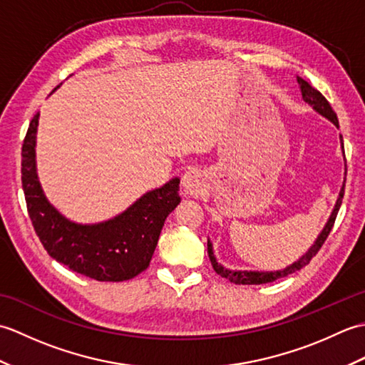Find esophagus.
<instances>
[{
  "label": "esophagus",
  "mask_w": 365,
  "mask_h": 365,
  "mask_svg": "<svg viewBox=\"0 0 365 365\" xmlns=\"http://www.w3.org/2000/svg\"><path fill=\"white\" fill-rule=\"evenodd\" d=\"M182 188L188 196H200L205 190V175L199 169L190 168L182 177Z\"/></svg>",
  "instance_id": "1"
}]
</instances>
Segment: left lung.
<instances>
[{
    "label": "left lung",
    "instance_id": "left-lung-1",
    "mask_svg": "<svg viewBox=\"0 0 365 365\" xmlns=\"http://www.w3.org/2000/svg\"><path fill=\"white\" fill-rule=\"evenodd\" d=\"M298 80V84H299V89H301V96H302V100H304L306 103L311 105L314 110L322 114L323 118H327L328 120H331L334 125L339 128V119H337V114L334 113V110H332L329 102L327 98H324L319 91H317L315 88H312L311 84H309L307 81H304L301 78V76H297ZM340 144H342V152H344V158H345V150H344V139H342V135H340ZM346 163V161H345ZM346 170V168H345ZM346 174V173H345ZM344 192H345V180H344V185L342 188H340V192H339V197L336 200V205H334V210H332L329 220L327 222V226L323 227L322 234L319 235V238L315 240L314 245L309 247V251L302 255V257H299L297 262H293L290 267H287L284 269H277V271H242V269H227L224 268L221 263L216 262V257L213 254V245L210 240L207 242V250H208V257H210V262H212V267L213 269L218 273L221 277H226L229 279L230 282L234 284H243V285H257V284H267V282H273L276 281V279L279 277H285L289 276L292 273H294V271H299L302 267H306L309 262L312 260L314 255L320 251V247L323 246V243L327 242V238L329 235V232L332 229V226H334V221H336V216L339 213V208L340 205H342V197H344Z\"/></svg>",
    "mask_w": 365,
    "mask_h": 365
}]
</instances>
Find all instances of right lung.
<instances>
[{"instance_id":"1","label":"right lung","mask_w":365,"mask_h":365,"mask_svg":"<svg viewBox=\"0 0 365 365\" xmlns=\"http://www.w3.org/2000/svg\"><path fill=\"white\" fill-rule=\"evenodd\" d=\"M38 113L21 147V187L31 222L51 257L96 281L120 282L149 267L168 215L180 204L178 178L139 197L125 212L97 224H78L46 200L36 170Z\"/></svg>"}]
</instances>
